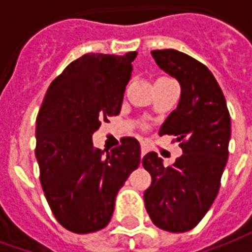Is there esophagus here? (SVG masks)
<instances>
[{"label": "esophagus", "mask_w": 252, "mask_h": 252, "mask_svg": "<svg viewBox=\"0 0 252 252\" xmlns=\"http://www.w3.org/2000/svg\"><path fill=\"white\" fill-rule=\"evenodd\" d=\"M146 154H147V148L144 147V146H142V151H140V157H144V155H146Z\"/></svg>", "instance_id": "34e87169"}]
</instances>
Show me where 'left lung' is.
I'll list each match as a JSON object with an SVG mask.
<instances>
[{"instance_id": "obj_1", "label": "left lung", "mask_w": 252, "mask_h": 252, "mask_svg": "<svg viewBox=\"0 0 252 252\" xmlns=\"http://www.w3.org/2000/svg\"><path fill=\"white\" fill-rule=\"evenodd\" d=\"M151 54L181 85L180 104L159 135L175 136L184 154L169 167L157 153L143 158L153 178L144 191V204L157 227L186 232L201 221L219 193L228 159L231 117L221 89L205 64L177 50Z\"/></svg>"}]
</instances>
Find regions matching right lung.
<instances>
[{"instance_id":"right-lung-1","label":"right lung","mask_w":252,"mask_h":252,"mask_svg":"<svg viewBox=\"0 0 252 252\" xmlns=\"http://www.w3.org/2000/svg\"><path fill=\"white\" fill-rule=\"evenodd\" d=\"M137 52L85 54L58 75L36 117L40 184L58 222L74 233L108 225L119 190L140 164V144L123 137L110 153L93 146L102 121L121 110Z\"/></svg>"}]
</instances>
